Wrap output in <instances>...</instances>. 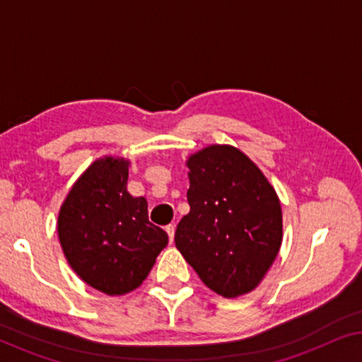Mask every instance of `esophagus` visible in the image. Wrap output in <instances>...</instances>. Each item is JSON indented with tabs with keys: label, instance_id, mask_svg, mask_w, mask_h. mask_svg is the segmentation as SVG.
<instances>
[{
	"label": "esophagus",
	"instance_id": "obj_1",
	"mask_svg": "<svg viewBox=\"0 0 362 362\" xmlns=\"http://www.w3.org/2000/svg\"><path fill=\"white\" fill-rule=\"evenodd\" d=\"M165 229L168 232V235H170V242H173V239H175V226L170 224V226H166Z\"/></svg>",
	"mask_w": 362,
	"mask_h": 362
}]
</instances>
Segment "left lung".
Instances as JSON below:
<instances>
[{"label": "left lung", "mask_w": 362, "mask_h": 362, "mask_svg": "<svg viewBox=\"0 0 362 362\" xmlns=\"http://www.w3.org/2000/svg\"><path fill=\"white\" fill-rule=\"evenodd\" d=\"M186 166L189 212L177 224V250L217 295L249 293L279 255V196L259 166L230 145L202 148Z\"/></svg>", "instance_id": "8db88e82"}]
</instances>
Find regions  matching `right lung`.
Masks as SVG:
<instances>
[{"instance_id": "add662e5", "label": "right lung", "mask_w": 362, "mask_h": 362, "mask_svg": "<svg viewBox=\"0 0 362 362\" xmlns=\"http://www.w3.org/2000/svg\"><path fill=\"white\" fill-rule=\"evenodd\" d=\"M125 158L93 161L74 182L57 219V234L72 270L105 295L138 288L168 244V234L148 221L145 197L127 191Z\"/></svg>"}]
</instances>
